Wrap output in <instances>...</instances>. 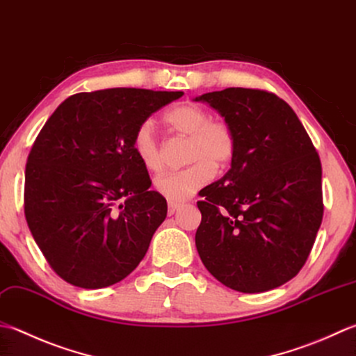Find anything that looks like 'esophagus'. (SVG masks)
I'll list each match as a JSON object with an SVG mask.
<instances>
[{"mask_svg":"<svg viewBox=\"0 0 356 356\" xmlns=\"http://www.w3.org/2000/svg\"><path fill=\"white\" fill-rule=\"evenodd\" d=\"M177 210H179V204H176V202H170V204H168V214L172 216Z\"/></svg>","mask_w":356,"mask_h":356,"instance_id":"34e87169","label":"esophagus"}]
</instances>
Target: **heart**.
<instances>
[{"label":"heart","mask_w":356,"mask_h":356,"mask_svg":"<svg viewBox=\"0 0 356 356\" xmlns=\"http://www.w3.org/2000/svg\"><path fill=\"white\" fill-rule=\"evenodd\" d=\"M165 118L174 131L190 137L186 162L193 163L180 171L160 174L154 180V186L168 200L182 202L210 182L214 177V168L224 170L233 162L236 136L227 122L211 120L210 113L196 103L174 106ZM132 149L146 170H162V151L151 120H145L137 128L132 138Z\"/></svg>","instance_id":"1"}]
</instances>
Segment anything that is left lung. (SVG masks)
<instances>
[{"instance_id": "left-lung-1", "label": "left lung", "mask_w": 356, "mask_h": 356, "mask_svg": "<svg viewBox=\"0 0 356 356\" xmlns=\"http://www.w3.org/2000/svg\"><path fill=\"white\" fill-rule=\"evenodd\" d=\"M196 102L218 111L236 136L232 168L200 191V259L236 291L273 290L304 267L321 227V160L295 111L275 94L227 88Z\"/></svg>"}]
</instances>
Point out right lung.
Listing matches in <instances>:
<instances>
[{"label": "right lung", "mask_w": 356, "mask_h": 356, "mask_svg": "<svg viewBox=\"0 0 356 356\" xmlns=\"http://www.w3.org/2000/svg\"><path fill=\"white\" fill-rule=\"evenodd\" d=\"M182 90L113 88L71 95L49 117L26 163L24 214L61 280L103 289L124 280L166 218L132 149L146 118Z\"/></svg>", "instance_id": "1"}]
</instances>
